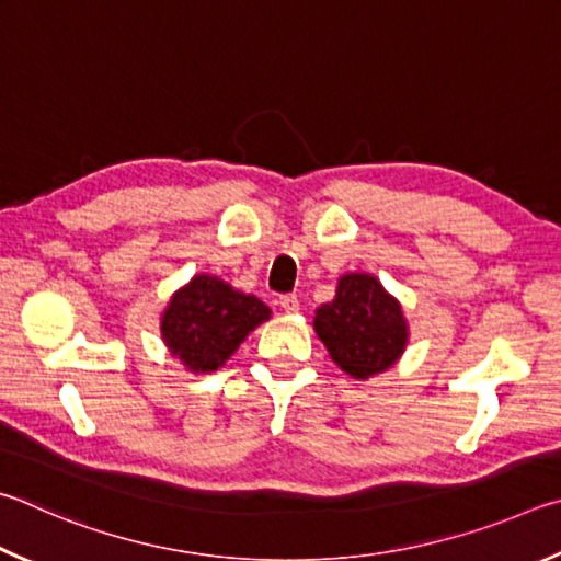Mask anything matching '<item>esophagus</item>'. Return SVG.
Wrapping results in <instances>:
<instances>
[{
  "instance_id": "obj_1",
  "label": "esophagus",
  "mask_w": 561,
  "mask_h": 561,
  "mask_svg": "<svg viewBox=\"0 0 561 561\" xmlns=\"http://www.w3.org/2000/svg\"><path fill=\"white\" fill-rule=\"evenodd\" d=\"M278 302L286 312H298L300 310V300H298L296 293H286V296H280Z\"/></svg>"
}]
</instances>
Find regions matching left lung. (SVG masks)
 Segmentation results:
<instances>
[{
  "instance_id": "left-lung-1",
  "label": "left lung",
  "mask_w": 561,
  "mask_h": 561,
  "mask_svg": "<svg viewBox=\"0 0 561 561\" xmlns=\"http://www.w3.org/2000/svg\"><path fill=\"white\" fill-rule=\"evenodd\" d=\"M316 332L342 371L367 379L389 369L407 345L401 306L375 275H342L337 296L318 308Z\"/></svg>"
}]
</instances>
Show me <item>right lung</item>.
Returning a JSON list of instances; mask_svg holds the SVG:
<instances>
[{"mask_svg":"<svg viewBox=\"0 0 561 561\" xmlns=\"http://www.w3.org/2000/svg\"><path fill=\"white\" fill-rule=\"evenodd\" d=\"M271 318L255 296L233 290L211 275H196L174 293L162 316V337L186 369L214 371L229 359L253 328Z\"/></svg>","mask_w":561,"mask_h":561,"instance_id":"add662e5","label":"right lung"}]
</instances>
